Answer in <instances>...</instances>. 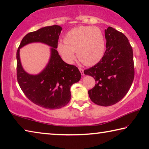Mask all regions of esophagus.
Returning a JSON list of instances; mask_svg holds the SVG:
<instances>
[{
  "instance_id": "1",
  "label": "esophagus",
  "mask_w": 149,
  "mask_h": 149,
  "mask_svg": "<svg viewBox=\"0 0 149 149\" xmlns=\"http://www.w3.org/2000/svg\"><path fill=\"white\" fill-rule=\"evenodd\" d=\"M79 71L81 72V75H84L85 74H84V69H82V68H79Z\"/></svg>"
}]
</instances>
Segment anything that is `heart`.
Returning <instances> with one entry per match:
<instances>
[{
  "label": "heart",
  "mask_w": 149,
  "mask_h": 149,
  "mask_svg": "<svg viewBox=\"0 0 149 149\" xmlns=\"http://www.w3.org/2000/svg\"><path fill=\"white\" fill-rule=\"evenodd\" d=\"M65 42H59L58 50L65 61L72 63L77 51L79 59L85 65H93L102 59L105 52V39L96 27L79 26L67 33Z\"/></svg>",
  "instance_id": "1"
}]
</instances>
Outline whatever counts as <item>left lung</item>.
<instances>
[{"instance_id": "left-lung-1", "label": "left lung", "mask_w": 149, "mask_h": 149, "mask_svg": "<svg viewBox=\"0 0 149 149\" xmlns=\"http://www.w3.org/2000/svg\"><path fill=\"white\" fill-rule=\"evenodd\" d=\"M107 50L102 59L84 74L94 77L95 86L89 90L91 100L109 107L119 102L132 86L134 79L133 49L122 33L112 27L105 29Z\"/></svg>"}]
</instances>
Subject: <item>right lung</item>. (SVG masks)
I'll return each mask as SVG.
<instances>
[{"label":"right lung","instance_id":"obj_1","mask_svg":"<svg viewBox=\"0 0 149 149\" xmlns=\"http://www.w3.org/2000/svg\"><path fill=\"white\" fill-rule=\"evenodd\" d=\"M62 29L54 25L29 33L22 40L16 53L17 79L20 88L32 102L49 110L61 108L70 102V87L81 77L77 68L65 63L56 50ZM33 42H41L51 47L47 65L35 75L24 71L19 56L20 49Z\"/></svg>","mask_w":149,"mask_h":149}]
</instances>
